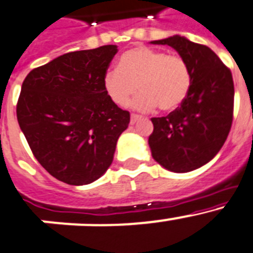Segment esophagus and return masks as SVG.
Listing matches in <instances>:
<instances>
[{"instance_id": "34e87169", "label": "esophagus", "mask_w": 253, "mask_h": 253, "mask_svg": "<svg viewBox=\"0 0 253 253\" xmlns=\"http://www.w3.org/2000/svg\"><path fill=\"white\" fill-rule=\"evenodd\" d=\"M141 118L142 117H141L140 115H131V125H135L136 122L140 121Z\"/></svg>"}]
</instances>
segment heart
<instances>
[{
	"label": "heart",
	"instance_id": "b5f03b06",
	"mask_svg": "<svg viewBox=\"0 0 253 253\" xmlns=\"http://www.w3.org/2000/svg\"><path fill=\"white\" fill-rule=\"evenodd\" d=\"M190 87L192 74L185 59L150 46L126 51L118 67L103 77L104 92L118 107L128 106L138 88L141 93L133 107L140 111H151L156 106L164 112L176 110Z\"/></svg>",
	"mask_w": 253,
	"mask_h": 253
}]
</instances>
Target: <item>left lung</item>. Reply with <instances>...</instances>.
Here are the masks:
<instances>
[{"instance_id": "1", "label": "left lung", "mask_w": 253, "mask_h": 253, "mask_svg": "<svg viewBox=\"0 0 253 253\" xmlns=\"http://www.w3.org/2000/svg\"><path fill=\"white\" fill-rule=\"evenodd\" d=\"M169 45L188 63L192 87L185 101L165 117L151 118L152 158L165 169L188 172L214 158L233 121L232 73L208 46L181 36L152 42Z\"/></svg>"}]
</instances>
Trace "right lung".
<instances>
[{
	"label": "right lung",
	"mask_w": 253,
	"mask_h": 253,
	"mask_svg": "<svg viewBox=\"0 0 253 253\" xmlns=\"http://www.w3.org/2000/svg\"><path fill=\"white\" fill-rule=\"evenodd\" d=\"M116 45L72 51L31 70L16 115L40 165L69 185L97 180L113 160L129 112L106 94L103 77Z\"/></svg>",
	"instance_id": "obj_1"
}]
</instances>
